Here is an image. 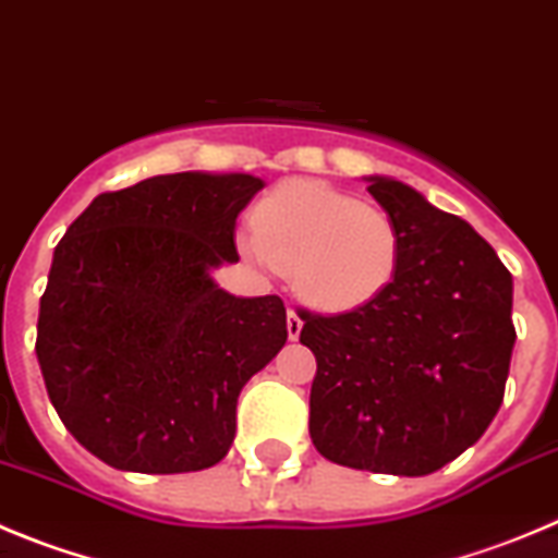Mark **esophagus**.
I'll use <instances>...</instances> for the list:
<instances>
[{"mask_svg":"<svg viewBox=\"0 0 558 558\" xmlns=\"http://www.w3.org/2000/svg\"><path fill=\"white\" fill-rule=\"evenodd\" d=\"M286 328H289V339H300L303 319H300V314L294 308H289V314H286Z\"/></svg>","mask_w":558,"mask_h":558,"instance_id":"obj_1","label":"esophagus"}]
</instances>
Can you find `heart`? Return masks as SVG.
I'll return each instance as SVG.
<instances>
[{"label":"heart","mask_w":558,"mask_h":558,"mask_svg":"<svg viewBox=\"0 0 558 558\" xmlns=\"http://www.w3.org/2000/svg\"><path fill=\"white\" fill-rule=\"evenodd\" d=\"M239 247L255 267L291 272L308 305L339 314L373 303L395 280L400 230L378 205L323 180H289L260 199Z\"/></svg>","instance_id":"b5f03b06"}]
</instances>
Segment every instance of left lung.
Returning a JSON list of instances; mask_svg holds the SVG:
<instances>
[{
	"mask_svg": "<svg viewBox=\"0 0 558 558\" xmlns=\"http://www.w3.org/2000/svg\"><path fill=\"white\" fill-rule=\"evenodd\" d=\"M364 180L398 225L400 264L373 303L303 314L300 341L316 355L308 430L333 464L414 478L473 448L498 414L514 283L473 225L409 183Z\"/></svg>",
	"mask_w": 558,
	"mask_h": 558,
	"instance_id": "left-lung-1",
	"label": "left lung"
}]
</instances>
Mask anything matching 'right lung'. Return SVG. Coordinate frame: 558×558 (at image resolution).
<instances>
[{"label":"right lung","instance_id":"obj_1","mask_svg":"<svg viewBox=\"0 0 558 558\" xmlns=\"http://www.w3.org/2000/svg\"><path fill=\"white\" fill-rule=\"evenodd\" d=\"M244 172L155 174L94 197L52 255L35 355L54 411L124 473H194L228 456L244 384L286 344L283 300L235 298Z\"/></svg>","mask_w":558,"mask_h":558}]
</instances>
